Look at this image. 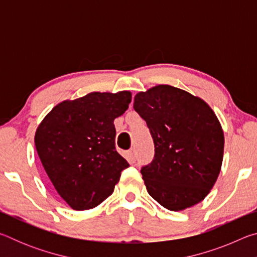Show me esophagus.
I'll return each mask as SVG.
<instances>
[{
    "instance_id": "esophagus-1",
    "label": "esophagus",
    "mask_w": 257,
    "mask_h": 257,
    "mask_svg": "<svg viewBox=\"0 0 257 257\" xmlns=\"http://www.w3.org/2000/svg\"><path fill=\"white\" fill-rule=\"evenodd\" d=\"M128 155H129V160L132 161V162H135V160H136V152H135L134 149H132L128 152Z\"/></svg>"
}]
</instances>
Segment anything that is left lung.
<instances>
[{
  "mask_svg": "<svg viewBox=\"0 0 257 257\" xmlns=\"http://www.w3.org/2000/svg\"><path fill=\"white\" fill-rule=\"evenodd\" d=\"M134 108L155 145L154 160L141 171L149 194L170 211L202 202L223 160V130L214 111L201 97L170 85L137 93Z\"/></svg>",
  "mask_w": 257,
  "mask_h": 257,
  "instance_id": "1",
  "label": "left lung"
}]
</instances>
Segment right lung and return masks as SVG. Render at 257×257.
<instances>
[{
    "label": "right lung",
    "instance_id": "add662e5",
    "mask_svg": "<svg viewBox=\"0 0 257 257\" xmlns=\"http://www.w3.org/2000/svg\"><path fill=\"white\" fill-rule=\"evenodd\" d=\"M132 93L93 92L66 99L47 113L35 134L37 154L58 194L76 211L110 196L129 164L115 151V118Z\"/></svg>",
    "mask_w": 257,
    "mask_h": 257
}]
</instances>
